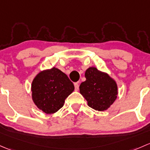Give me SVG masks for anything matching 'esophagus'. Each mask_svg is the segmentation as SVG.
<instances>
[{
    "label": "esophagus",
    "instance_id": "esophagus-1",
    "mask_svg": "<svg viewBox=\"0 0 150 150\" xmlns=\"http://www.w3.org/2000/svg\"><path fill=\"white\" fill-rule=\"evenodd\" d=\"M74 87H75V90L78 91L79 88V85L78 83H74Z\"/></svg>",
    "mask_w": 150,
    "mask_h": 150
}]
</instances>
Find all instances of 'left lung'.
<instances>
[{
  "instance_id": "1",
  "label": "left lung",
  "mask_w": 150,
  "mask_h": 150,
  "mask_svg": "<svg viewBox=\"0 0 150 150\" xmlns=\"http://www.w3.org/2000/svg\"><path fill=\"white\" fill-rule=\"evenodd\" d=\"M84 75L86 81L80 84V93L90 108L98 111L106 110L117 98L118 86L115 81L95 67L86 69Z\"/></svg>"
}]
</instances>
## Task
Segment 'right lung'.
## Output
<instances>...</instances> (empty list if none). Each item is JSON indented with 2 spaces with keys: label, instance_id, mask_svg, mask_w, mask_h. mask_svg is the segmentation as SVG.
I'll list each match as a JSON object with an SVG mask.
<instances>
[{
  "label": "right lung",
  "instance_id": "right-lung-1",
  "mask_svg": "<svg viewBox=\"0 0 150 150\" xmlns=\"http://www.w3.org/2000/svg\"><path fill=\"white\" fill-rule=\"evenodd\" d=\"M74 90V86L67 75L55 67L40 72L32 83V100L47 114L55 113L61 109Z\"/></svg>",
  "mask_w": 150,
  "mask_h": 150
}]
</instances>
